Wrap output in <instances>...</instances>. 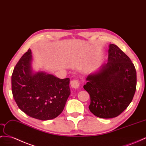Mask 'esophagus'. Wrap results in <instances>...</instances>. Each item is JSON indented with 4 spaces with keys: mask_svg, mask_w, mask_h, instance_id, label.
I'll return each instance as SVG.
<instances>
[{
    "mask_svg": "<svg viewBox=\"0 0 146 146\" xmlns=\"http://www.w3.org/2000/svg\"><path fill=\"white\" fill-rule=\"evenodd\" d=\"M71 87L74 89H78L80 86V82L77 80H74L71 81Z\"/></svg>",
    "mask_w": 146,
    "mask_h": 146,
    "instance_id": "obj_1",
    "label": "esophagus"
}]
</instances>
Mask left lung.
Returning a JSON list of instances; mask_svg holds the SVG:
<instances>
[{
  "mask_svg": "<svg viewBox=\"0 0 146 146\" xmlns=\"http://www.w3.org/2000/svg\"><path fill=\"white\" fill-rule=\"evenodd\" d=\"M84 85L91 98L89 109L96 117L111 118L131 102L136 89V72L130 58L115 44L109 46L108 63L90 74Z\"/></svg>",
  "mask_w": 146,
  "mask_h": 146,
  "instance_id": "obj_1",
  "label": "left lung"
}]
</instances>
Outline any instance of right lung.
Returning a JSON list of instances; mask_svg holds the SVG:
<instances>
[{
    "instance_id": "right-lung-1",
    "label": "right lung",
    "mask_w": 146,
    "mask_h": 146,
    "mask_svg": "<svg viewBox=\"0 0 146 146\" xmlns=\"http://www.w3.org/2000/svg\"><path fill=\"white\" fill-rule=\"evenodd\" d=\"M31 49L23 54L12 75L13 97L18 107L27 115L40 120L56 118L64 109L70 94V79H60L31 69Z\"/></svg>"
}]
</instances>
